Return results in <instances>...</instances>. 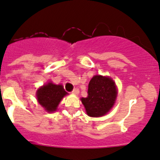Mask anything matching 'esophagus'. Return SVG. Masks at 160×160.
Masks as SVG:
<instances>
[{
	"label": "esophagus",
	"mask_w": 160,
	"mask_h": 160,
	"mask_svg": "<svg viewBox=\"0 0 160 160\" xmlns=\"http://www.w3.org/2000/svg\"><path fill=\"white\" fill-rule=\"evenodd\" d=\"M72 93H73V94H75V95H78L79 93H80V90H79L78 88H75V89H73Z\"/></svg>",
	"instance_id": "esophagus-1"
}]
</instances>
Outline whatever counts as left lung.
<instances>
[{"mask_svg":"<svg viewBox=\"0 0 160 160\" xmlns=\"http://www.w3.org/2000/svg\"><path fill=\"white\" fill-rule=\"evenodd\" d=\"M117 96V88L112 78L96 75L88 84V96L81 98L88 116L100 117L111 110Z\"/></svg>","mask_w":160,"mask_h":160,"instance_id":"left-lung-1","label":"left lung"}]
</instances>
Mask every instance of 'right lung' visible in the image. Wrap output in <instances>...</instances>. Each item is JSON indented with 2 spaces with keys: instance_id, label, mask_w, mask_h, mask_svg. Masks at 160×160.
<instances>
[{
  "instance_id": "obj_1",
  "label": "right lung",
  "mask_w": 160,
  "mask_h": 160,
  "mask_svg": "<svg viewBox=\"0 0 160 160\" xmlns=\"http://www.w3.org/2000/svg\"><path fill=\"white\" fill-rule=\"evenodd\" d=\"M68 94L61 84H54L52 82L39 88L37 91V101L48 112L57 111L59 103Z\"/></svg>"
}]
</instances>
